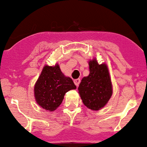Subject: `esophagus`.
<instances>
[{
    "label": "esophagus",
    "instance_id": "34e87169",
    "mask_svg": "<svg viewBox=\"0 0 147 147\" xmlns=\"http://www.w3.org/2000/svg\"><path fill=\"white\" fill-rule=\"evenodd\" d=\"M74 84H75V85L76 86H78L79 85L80 82H81V80H80L79 78H76V79L74 80Z\"/></svg>",
    "mask_w": 147,
    "mask_h": 147
}]
</instances>
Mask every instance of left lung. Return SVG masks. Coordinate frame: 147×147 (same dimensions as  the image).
Wrapping results in <instances>:
<instances>
[{
    "mask_svg": "<svg viewBox=\"0 0 147 147\" xmlns=\"http://www.w3.org/2000/svg\"><path fill=\"white\" fill-rule=\"evenodd\" d=\"M90 73L82 78L78 94L87 108L98 111L105 107L113 94V86L108 66L99 64L96 59L88 61Z\"/></svg>",
    "mask_w": 147,
    "mask_h": 147,
    "instance_id": "left-lung-1",
    "label": "left lung"
}]
</instances>
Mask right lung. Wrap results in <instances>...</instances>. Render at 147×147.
<instances>
[{"instance_id": "add662e5", "label": "right lung", "mask_w": 147, "mask_h": 147, "mask_svg": "<svg viewBox=\"0 0 147 147\" xmlns=\"http://www.w3.org/2000/svg\"><path fill=\"white\" fill-rule=\"evenodd\" d=\"M76 88L71 78L62 73L58 63L46 65L35 84V99L40 107L53 111L61 105L65 94Z\"/></svg>"}]
</instances>
